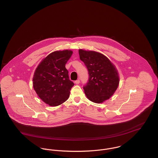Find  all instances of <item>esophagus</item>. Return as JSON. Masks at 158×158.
<instances>
[{"mask_svg":"<svg viewBox=\"0 0 158 158\" xmlns=\"http://www.w3.org/2000/svg\"><path fill=\"white\" fill-rule=\"evenodd\" d=\"M80 81L79 79L77 80H76V81H75V83L76 85H78V84L80 83Z\"/></svg>","mask_w":158,"mask_h":158,"instance_id":"obj_1","label":"esophagus"}]
</instances>
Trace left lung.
<instances>
[{
    "label": "left lung",
    "instance_id": "obj_1",
    "mask_svg": "<svg viewBox=\"0 0 158 158\" xmlns=\"http://www.w3.org/2000/svg\"><path fill=\"white\" fill-rule=\"evenodd\" d=\"M80 58L89 72V80L83 87L87 98L101 103L109 99L119 84L118 71L104 55L92 50L79 49Z\"/></svg>",
    "mask_w": 158,
    "mask_h": 158
}]
</instances>
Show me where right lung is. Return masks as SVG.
Here are the masks:
<instances>
[{
  "label": "right lung",
  "instance_id": "right-lung-1",
  "mask_svg": "<svg viewBox=\"0 0 158 158\" xmlns=\"http://www.w3.org/2000/svg\"><path fill=\"white\" fill-rule=\"evenodd\" d=\"M72 53L70 50L55 51L44 58L35 71L34 90L50 106H56L66 102L74 85L69 78L65 67Z\"/></svg>",
  "mask_w": 158,
  "mask_h": 158
}]
</instances>
